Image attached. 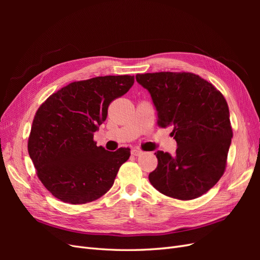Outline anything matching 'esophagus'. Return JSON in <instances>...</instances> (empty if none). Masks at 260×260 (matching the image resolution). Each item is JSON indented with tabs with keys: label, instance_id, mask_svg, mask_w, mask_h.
I'll return each instance as SVG.
<instances>
[{
	"label": "esophagus",
	"instance_id": "34e87169",
	"mask_svg": "<svg viewBox=\"0 0 260 260\" xmlns=\"http://www.w3.org/2000/svg\"><path fill=\"white\" fill-rule=\"evenodd\" d=\"M131 154H132V155H135V156H140V155H142V154H143V152H142V151H140V149L135 148V149H132V151H131Z\"/></svg>",
	"mask_w": 260,
	"mask_h": 260
}]
</instances>
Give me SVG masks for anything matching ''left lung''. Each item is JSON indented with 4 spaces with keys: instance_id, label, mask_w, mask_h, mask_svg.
Segmentation results:
<instances>
[{
    "instance_id": "obj_1",
    "label": "left lung",
    "mask_w": 260,
    "mask_h": 260,
    "mask_svg": "<svg viewBox=\"0 0 260 260\" xmlns=\"http://www.w3.org/2000/svg\"><path fill=\"white\" fill-rule=\"evenodd\" d=\"M151 94L160 127L171 125L176 155L157 151L149 182L170 198L188 201L205 194L223 175L231 145L230 113L214 85L190 73L137 75Z\"/></svg>"
}]
</instances>
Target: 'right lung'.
<instances>
[{
	"label": "right lung",
	"instance_id": "add662e5",
	"mask_svg": "<svg viewBox=\"0 0 260 260\" xmlns=\"http://www.w3.org/2000/svg\"><path fill=\"white\" fill-rule=\"evenodd\" d=\"M133 76H105L70 83L38 109L28 140L37 175L55 198L74 205L100 199L114 184L130 148L108 152L93 133L111 102L127 93Z\"/></svg>",
	"mask_w": 260,
	"mask_h": 260
}]
</instances>
